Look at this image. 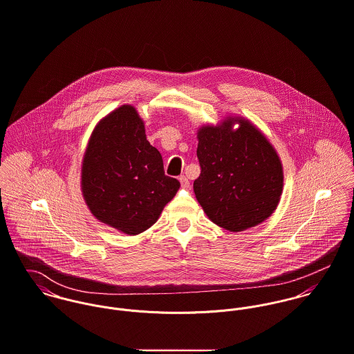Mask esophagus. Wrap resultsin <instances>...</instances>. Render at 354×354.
I'll list each match as a JSON object with an SVG mask.
<instances>
[{
    "label": "esophagus",
    "mask_w": 354,
    "mask_h": 354,
    "mask_svg": "<svg viewBox=\"0 0 354 354\" xmlns=\"http://www.w3.org/2000/svg\"><path fill=\"white\" fill-rule=\"evenodd\" d=\"M179 182H180L182 187H189V186H190V182H189V179H187L185 175L179 176Z\"/></svg>",
    "instance_id": "esophagus-1"
}]
</instances>
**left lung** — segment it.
I'll return each instance as SVG.
<instances>
[{"mask_svg":"<svg viewBox=\"0 0 354 354\" xmlns=\"http://www.w3.org/2000/svg\"><path fill=\"white\" fill-rule=\"evenodd\" d=\"M197 140L201 174L193 189L214 224L239 232L275 212L283 192L282 161L260 129L228 115L217 124H203Z\"/></svg>","mask_w":354,"mask_h":354,"instance_id":"obj_1","label":"left lung"}]
</instances>
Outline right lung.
<instances>
[{
  "label": "right lung",
  "mask_w": 354,
  "mask_h": 354,
  "mask_svg": "<svg viewBox=\"0 0 354 354\" xmlns=\"http://www.w3.org/2000/svg\"><path fill=\"white\" fill-rule=\"evenodd\" d=\"M180 183L164 174L160 151L146 140L145 123L133 105L102 118L87 142L80 190L101 223L138 235L150 228Z\"/></svg>",
  "instance_id": "1"
}]
</instances>
